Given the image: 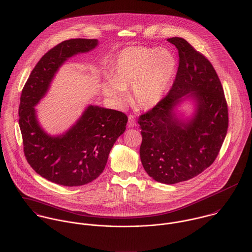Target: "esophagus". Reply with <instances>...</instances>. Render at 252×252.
Instances as JSON below:
<instances>
[{"label":"esophagus","mask_w":252,"mask_h":252,"mask_svg":"<svg viewBox=\"0 0 252 252\" xmlns=\"http://www.w3.org/2000/svg\"><path fill=\"white\" fill-rule=\"evenodd\" d=\"M135 126H136V122H135L134 116L129 115V116H128V121H127V126H128L129 128H131V127H134Z\"/></svg>","instance_id":"esophagus-1"}]
</instances>
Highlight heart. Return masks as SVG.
<instances>
[{"instance_id":"heart-1","label":"heart","mask_w":252,"mask_h":252,"mask_svg":"<svg viewBox=\"0 0 252 252\" xmlns=\"http://www.w3.org/2000/svg\"><path fill=\"white\" fill-rule=\"evenodd\" d=\"M176 70V58L165 49L142 47L122 51L113 67L110 80L103 86L104 94L117 106L126 99V91L131 88L136 105L149 110L162 99Z\"/></svg>"}]
</instances>
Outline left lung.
I'll return each instance as SVG.
<instances>
[{"label":"left lung","instance_id":"left-lung-1","mask_svg":"<svg viewBox=\"0 0 252 252\" xmlns=\"http://www.w3.org/2000/svg\"><path fill=\"white\" fill-rule=\"evenodd\" d=\"M178 50L179 66L169 94L138 121L140 158L154 180L175 184L201 173L216 158L228 129V107L211 63L186 40L167 39ZM192 100L184 117L178 107Z\"/></svg>","mask_w":252,"mask_h":252}]
</instances>
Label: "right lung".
Wrapping results in <instances>:
<instances>
[{"label": "right lung", "instance_id": "1", "mask_svg": "<svg viewBox=\"0 0 252 252\" xmlns=\"http://www.w3.org/2000/svg\"><path fill=\"white\" fill-rule=\"evenodd\" d=\"M98 44L95 39L60 43L40 59L21 94L19 126L26 159L42 177L62 186H82L96 179L126 130L127 117L124 113L89 105L66 131L52 135L41 126L35 109L49 93L59 68L70 57L92 51Z\"/></svg>", "mask_w": 252, "mask_h": 252}]
</instances>
